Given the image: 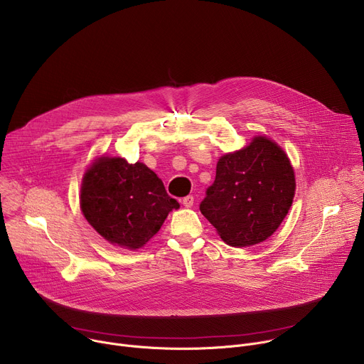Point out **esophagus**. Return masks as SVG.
Here are the masks:
<instances>
[{"label":"esophagus","mask_w":364,"mask_h":364,"mask_svg":"<svg viewBox=\"0 0 364 364\" xmlns=\"http://www.w3.org/2000/svg\"><path fill=\"white\" fill-rule=\"evenodd\" d=\"M181 203H183V205H186V207H191V205L194 204V197H193V196H186V197L181 200Z\"/></svg>","instance_id":"obj_1"}]
</instances>
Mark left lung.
Wrapping results in <instances>:
<instances>
[{
  "mask_svg": "<svg viewBox=\"0 0 364 364\" xmlns=\"http://www.w3.org/2000/svg\"><path fill=\"white\" fill-rule=\"evenodd\" d=\"M294 193L295 176L287 154L271 139L256 136L219 160L200 212L228 245L250 246L279 228Z\"/></svg>",
  "mask_w": 364,
  "mask_h": 364,
  "instance_id": "1",
  "label": "left lung"
}]
</instances>
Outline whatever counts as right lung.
Instances as JSON below:
<instances>
[{
	"label": "right lung",
	"mask_w": 364,
	"mask_h": 364,
	"mask_svg": "<svg viewBox=\"0 0 364 364\" xmlns=\"http://www.w3.org/2000/svg\"><path fill=\"white\" fill-rule=\"evenodd\" d=\"M80 207L93 229L111 243L144 246L180 204L142 163L102 157L85 174Z\"/></svg>",
	"instance_id": "obj_1"
}]
</instances>
